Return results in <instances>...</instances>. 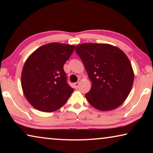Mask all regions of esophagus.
I'll use <instances>...</instances> for the list:
<instances>
[{
  "mask_svg": "<svg viewBox=\"0 0 153 153\" xmlns=\"http://www.w3.org/2000/svg\"><path fill=\"white\" fill-rule=\"evenodd\" d=\"M79 85V82H76V83H74V88H76V89L78 88Z\"/></svg>",
  "mask_w": 153,
  "mask_h": 153,
  "instance_id": "1",
  "label": "esophagus"
}]
</instances>
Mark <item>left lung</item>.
Here are the masks:
<instances>
[{"instance_id": "8db88e82", "label": "left lung", "mask_w": 153, "mask_h": 153, "mask_svg": "<svg viewBox=\"0 0 153 153\" xmlns=\"http://www.w3.org/2000/svg\"><path fill=\"white\" fill-rule=\"evenodd\" d=\"M76 48L92 82L91 89L85 94L88 101L102 111L120 107L134 83V71L128 56L108 44L84 43Z\"/></svg>"}]
</instances>
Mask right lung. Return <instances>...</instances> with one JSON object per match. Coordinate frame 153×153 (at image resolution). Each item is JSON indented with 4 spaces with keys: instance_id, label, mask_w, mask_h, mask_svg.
<instances>
[{
    "instance_id": "obj_1",
    "label": "right lung",
    "mask_w": 153,
    "mask_h": 153,
    "mask_svg": "<svg viewBox=\"0 0 153 153\" xmlns=\"http://www.w3.org/2000/svg\"><path fill=\"white\" fill-rule=\"evenodd\" d=\"M75 46L53 42L43 45L27 59L22 73V87L32 107L53 112L65 104L74 89L67 82L63 65Z\"/></svg>"
}]
</instances>
